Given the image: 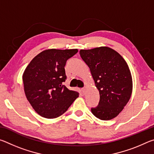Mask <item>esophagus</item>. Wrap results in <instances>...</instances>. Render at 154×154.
Returning a JSON list of instances; mask_svg holds the SVG:
<instances>
[{
  "instance_id": "34e87169",
  "label": "esophagus",
  "mask_w": 154,
  "mask_h": 154,
  "mask_svg": "<svg viewBox=\"0 0 154 154\" xmlns=\"http://www.w3.org/2000/svg\"><path fill=\"white\" fill-rule=\"evenodd\" d=\"M82 92H83V94H85V90H86V88H82Z\"/></svg>"
}]
</instances>
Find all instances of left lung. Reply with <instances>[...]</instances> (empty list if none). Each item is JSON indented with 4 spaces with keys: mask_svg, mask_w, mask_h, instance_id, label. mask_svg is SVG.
<instances>
[{
    "mask_svg": "<svg viewBox=\"0 0 154 154\" xmlns=\"http://www.w3.org/2000/svg\"><path fill=\"white\" fill-rule=\"evenodd\" d=\"M80 56L90 68L100 94L98 106L91 109L101 120L118 116L128 103L132 92V79L128 65L120 54L109 47L81 49Z\"/></svg>",
    "mask_w": 154,
    "mask_h": 154,
    "instance_id": "left-lung-1",
    "label": "left lung"
}]
</instances>
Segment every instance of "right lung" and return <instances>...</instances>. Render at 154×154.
<instances>
[{"label":"right lung","instance_id":"right-lung-1","mask_svg":"<svg viewBox=\"0 0 154 154\" xmlns=\"http://www.w3.org/2000/svg\"><path fill=\"white\" fill-rule=\"evenodd\" d=\"M77 49H49L36 55L22 75L27 100L36 113L48 119L56 118L67 111L79 93L62 85L66 79V60Z\"/></svg>","mask_w":154,"mask_h":154}]
</instances>
